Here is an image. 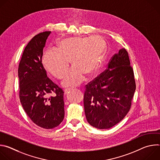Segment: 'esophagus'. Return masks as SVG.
Returning a JSON list of instances; mask_svg holds the SVG:
<instances>
[{
	"label": "esophagus",
	"instance_id": "esophagus-1",
	"mask_svg": "<svg viewBox=\"0 0 160 160\" xmlns=\"http://www.w3.org/2000/svg\"><path fill=\"white\" fill-rule=\"evenodd\" d=\"M72 90H73L72 88H66V89L64 90V93H65V94H67V93H68V92H71V91H72Z\"/></svg>",
	"mask_w": 160,
	"mask_h": 160
}]
</instances>
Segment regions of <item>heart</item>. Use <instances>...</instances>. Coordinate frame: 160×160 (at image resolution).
<instances>
[{
    "label": "heart",
    "mask_w": 160,
    "mask_h": 160,
    "mask_svg": "<svg viewBox=\"0 0 160 160\" xmlns=\"http://www.w3.org/2000/svg\"><path fill=\"white\" fill-rule=\"evenodd\" d=\"M104 47V40L98 37H70L61 40L58 50L49 49L43 55V62L47 70L56 78L62 79L68 70L70 61L73 67L64 80L65 87L80 83L84 77H90L101 62Z\"/></svg>",
    "instance_id": "b5f03b06"
}]
</instances>
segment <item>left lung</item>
<instances>
[{"mask_svg":"<svg viewBox=\"0 0 160 160\" xmlns=\"http://www.w3.org/2000/svg\"><path fill=\"white\" fill-rule=\"evenodd\" d=\"M135 88L128 54L123 48L99 76L85 85L83 104L88 123L99 129L118 123L131 108Z\"/></svg>","mask_w":160,"mask_h":160,"instance_id":"1","label":"left lung"}]
</instances>
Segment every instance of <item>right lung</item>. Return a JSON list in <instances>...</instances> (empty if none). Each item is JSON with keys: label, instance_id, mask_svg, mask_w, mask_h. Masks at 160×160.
<instances>
[{"label": "right lung", "instance_id": "1", "mask_svg": "<svg viewBox=\"0 0 160 160\" xmlns=\"http://www.w3.org/2000/svg\"><path fill=\"white\" fill-rule=\"evenodd\" d=\"M51 32H42L32 38L18 66L21 104L31 120L45 129L58 127L64 117V91L48 77L42 62Z\"/></svg>", "mask_w": 160, "mask_h": 160}]
</instances>
